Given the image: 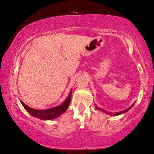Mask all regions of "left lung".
Here are the masks:
<instances>
[{
	"label": "left lung",
	"mask_w": 154,
	"mask_h": 154,
	"mask_svg": "<svg viewBox=\"0 0 154 154\" xmlns=\"http://www.w3.org/2000/svg\"><path fill=\"white\" fill-rule=\"evenodd\" d=\"M134 105V103L133 104V105H132L131 106V107H129L128 109H125V110H123V111H122V112H116V113H112V112H108L107 111H106V110H105V109H102V108H99V107H96V109H98V110L102 111V112H105V113H107V114L110 115V116H118V115H120V114H122V113H125V112H127V111H129V110L130 109H131L132 107H133Z\"/></svg>",
	"instance_id": "8db88e82"
}]
</instances>
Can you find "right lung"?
Returning a JSON list of instances; mask_svg holds the SVG:
<instances>
[{"mask_svg": "<svg viewBox=\"0 0 154 154\" xmlns=\"http://www.w3.org/2000/svg\"><path fill=\"white\" fill-rule=\"evenodd\" d=\"M71 97H72V90L70 91L69 96H67V99H66L61 105L57 106V107H54L44 110L35 109L31 108L29 106L25 105V104L24 103H23L22 101H20V103H22L23 106L24 107L25 109L27 110L30 114H32L33 116L38 118H41L42 120H49L58 118L59 116H60L61 114H63L64 112H66V110L67 109V108L69 105Z\"/></svg>", "mask_w": 154, "mask_h": 154, "instance_id": "obj_1", "label": "right lung"}]
</instances>
